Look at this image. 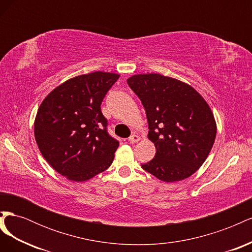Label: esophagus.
I'll return each mask as SVG.
<instances>
[{
  "instance_id": "obj_1",
  "label": "esophagus",
  "mask_w": 252,
  "mask_h": 252,
  "mask_svg": "<svg viewBox=\"0 0 252 252\" xmlns=\"http://www.w3.org/2000/svg\"><path fill=\"white\" fill-rule=\"evenodd\" d=\"M140 140H141V138H140V136H139L138 134H132V135L129 136V139H128V141L130 142L131 144H134V143H136V142H139Z\"/></svg>"
}]
</instances>
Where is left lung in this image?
<instances>
[{
	"instance_id": "1",
	"label": "left lung",
	"mask_w": 252,
	"mask_h": 252,
	"mask_svg": "<svg viewBox=\"0 0 252 252\" xmlns=\"http://www.w3.org/2000/svg\"><path fill=\"white\" fill-rule=\"evenodd\" d=\"M127 84L146 111L156 156L142 168L167 183L185 180L207 158L217 135L215 116L189 84L159 73L131 75Z\"/></svg>"
}]
</instances>
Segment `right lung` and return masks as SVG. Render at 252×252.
Listing matches in <instances>:
<instances>
[{"instance_id":"add662e5","label":"right lung","mask_w":252,"mask_h":252,"mask_svg":"<svg viewBox=\"0 0 252 252\" xmlns=\"http://www.w3.org/2000/svg\"><path fill=\"white\" fill-rule=\"evenodd\" d=\"M119 78L105 71L77 75L50 91L37 109V147L67 180L85 182L111 165L119 142L106 130L101 103Z\"/></svg>"}]
</instances>
